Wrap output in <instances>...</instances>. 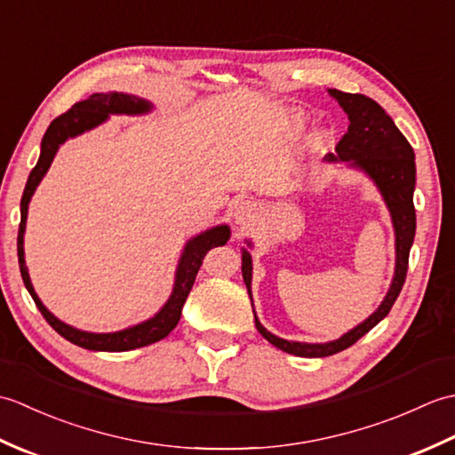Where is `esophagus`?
Instances as JSON below:
<instances>
[{
  "label": "esophagus",
  "instance_id": "obj_1",
  "mask_svg": "<svg viewBox=\"0 0 455 455\" xmlns=\"http://www.w3.org/2000/svg\"><path fill=\"white\" fill-rule=\"evenodd\" d=\"M256 217V203L252 201H240L238 205L235 207V222L236 225H246V222H250Z\"/></svg>",
  "mask_w": 455,
  "mask_h": 455
}]
</instances>
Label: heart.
<instances>
[{
	"label": "heart",
	"instance_id": "heart-1",
	"mask_svg": "<svg viewBox=\"0 0 455 455\" xmlns=\"http://www.w3.org/2000/svg\"><path fill=\"white\" fill-rule=\"evenodd\" d=\"M301 121H303L301 117H297V123H301ZM326 139H328V132L326 131H318V132L313 134V144H315V147H323V144L326 142Z\"/></svg>",
	"mask_w": 455,
	"mask_h": 455
}]
</instances>
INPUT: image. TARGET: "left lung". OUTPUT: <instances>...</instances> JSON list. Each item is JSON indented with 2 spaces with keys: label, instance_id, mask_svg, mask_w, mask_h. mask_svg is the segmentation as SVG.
Masks as SVG:
<instances>
[{
  "label": "left lung",
  "instance_id": "obj_1",
  "mask_svg": "<svg viewBox=\"0 0 455 455\" xmlns=\"http://www.w3.org/2000/svg\"><path fill=\"white\" fill-rule=\"evenodd\" d=\"M328 93L344 109L350 124H347V132L336 144V156L326 154L324 160L347 162L352 168L365 172L373 180L385 203H387L393 219L397 264H395L391 287L379 308L370 318H365L362 324H357L350 332L338 338V340L324 344L283 340V338L267 332L254 315L258 332L269 344L299 357H326L342 352L389 315L393 303L397 301L401 293L404 277H407L409 252L414 240V230H417V215H414L412 203L417 166H414V152L409 140L403 137V132L397 129V124L393 123L389 115L383 111L381 105L371 98H365L362 93H346L340 90H328ZM243 277L248 287V295L252 297V289H250V283H252V258H250L248 250H243Z\"/></svg>",
  "mask_w": 455,
  "mask_h": 455
}]
</instances>
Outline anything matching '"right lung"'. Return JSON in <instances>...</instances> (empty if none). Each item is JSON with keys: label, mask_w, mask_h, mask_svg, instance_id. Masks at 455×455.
Masks as SVG:
<instances>
[{"label": "right lung", "mask_w": 455, "mask_h": 455, "mask_svg": "<svg viewBox=\"0 0 455 455\" xmlns=\"http://www.w3.org/2000/svg\"><path fill=\"white\" fill-rule=\"evenodd\" d=\"M152 109V103L147 100H140L137 95H127V93H93L88 100L78 101L72 105V109L62 113L60 117H56L51 127L46 129L43 142H41V156H38L36 166L28 173L27 186L21 197V222H19V235H17V256H19V269H21L23 283L27 291L31 293L35 305L38 311L46 318V323L51 324L54 331L64 336L66 340L72 344L85 347V350H95V352H127L134 350V347H142L162 340L166 338L176 324L180 323L183 303L191 291L193 282H196V275L203 264V258L209 252L211 248L227 244L230 238V228L227 225L212 227L205 233L197 235L191 238L189 243L183 248V254L180 258V264L176 269V283H173V291L168 299V303L164 305L160 311L154 315L148 321L140 324H134L131 328H124L119 332H108V334H95V332H84L66 324L48 311L43 305L41 299L35 293L31 277H28L27 266H25V250H23V235H25V225H27V211H28V201H31L33 193L38 183L44 178V173L51 168V164L56 156V150L60 148V144L68 139L78 137V134L98 127L103 121L109 119V115H140L148 113Z\"/></svg>", "instance_id": "1"}]
</instances>
